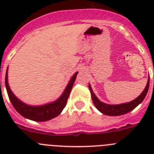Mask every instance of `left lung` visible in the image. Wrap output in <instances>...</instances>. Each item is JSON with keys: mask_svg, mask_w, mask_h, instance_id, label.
I'll list each match as a JSON object with an SVG mask.
<instances>
[{"mask_svg": "<svg viewBox=\"0 0 154 154\" xmlns=\"http://www.w3.org/2000/svg\"><path fill=\"white\" fill-rule=\"evenodd\" d=\"M149 85V79H148L147 84H146V88H145V89L143 90V92L137 99H135L134 100L130 102V103H123V104L119 105H108L106 104V103H102V102L99 101V99H97V97L96 96V95L93 93L90 85H89V89H90L91 95H92V102H93L94 105L96 106V108L98 109V110H99V111L101 112H103V114L107 116H121L132 111V110L134 109L140 103H142L143 100L144 99V98H145V96H146V93H147L148 92Z\"/></svg>", "mask_w": 154, "mask_h": 154, "instance_id": "1", "label": "left lung"}]
</instances>
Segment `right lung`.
I'll list each match as a JSON object with an SVG mask.
<instances>
[{"label": "right lung", "instance_id": "1", "mask_svg": "<svg viewBox=\"0 0 154 154\" xmlns=\"http://www.w3.org/2000/svg\"><path fill=\"white\" fill-rule=\"evenodd\" d=\"M77 75H78V72H76L72 77L66 89H65L63 94L59 99H57L54 103L46 104L45 106H28L20 101L17 97H15L8 85V71L6 72V75H5V85H6L7 92H8V97L10 99L11 103H12L14 108L17 110V112H19L21 116L27 119L38 121V122H42V121H47L53 119L62 112L67 103L68 98H69Z\"/></svg>", "mask_w": 154, "mask_h": 154}]
</instances>
